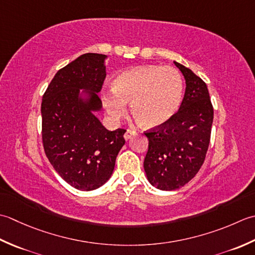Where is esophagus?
Returning a JSON list of instances; mask_svg holds the SVG:
<instances>
[{"instance_id":"1","label":"esophagus","mask_w":255,"mask_h":255,"mask_svg":"<svg viewBox=\"0 0 255 255\" xmlns=\"http://www.w3.org/2000/svg\"><path fill=\"white\" fill-rule=\"evenodd\" d=\"M134 134H135L134 129H128V128L127 131H126V133H124V138H126L127 141H128V139L131 138Z\"/></svg>"}]
</instances>
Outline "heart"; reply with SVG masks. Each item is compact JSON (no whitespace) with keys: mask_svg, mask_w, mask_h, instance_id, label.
<instances>
[{"mask_svg":"<svg viewBox=\"0 0 255 255\" xmlns=\"http://www.w3.org/2000/svg\"><path fill=\"white\" fill-rule=\"evenodd\" d=\"M184 79L170 66H139L121 72L112 82V91L102 95L107 113L114 120L131 112L138 124L157 128L167 123L178 112L184 98Z\"/></svg>","mask_w":255,"mask_h":255,"instance_id":"1","label":"heart"}]
</instances>
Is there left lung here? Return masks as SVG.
Returning a JSON list of instances; mask_svg holds the SVG:
<instances>
[{
	"instance_id": "1",
	"label": "left lung",
	"mask_w": 255,
	"mask_h": 255,
	"mask_svg": "<svg viewBox=\"0 0 255 255\" xmlns=\"http://www.w3.org/2000/svg\"><path fill=\"white\" fill-rule=\"evenodd\" d=\"M174 62L186 80L181 106L167 123L144 131L148 139L144 169L149 183L160 190L178 189L198 173L209 147L214 121L206 82Z\"/></svg>"
}]
</instances>
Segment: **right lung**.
<instances>
[{"instance_id": "right-lung-1", "label": "right lung", "mask_w": 255, "mask_h": 255, "mask_svg": "<svg viewBox=\"0 0 255 255\" xmlns=\"http://www.w3.org/2000/svg\"><path fill=\"white\" fill-rule=\"evenodd\" d=\"M106 55L88 53L59 69L41 101V139L45 154L60 177L79 190H92L110 178L127 129L108 131L95 117L101 108ZM92 91L89 103L77 96Z\"/></svg>"}]
</instances>
